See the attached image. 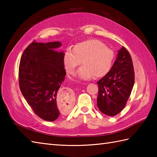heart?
Instances as JSON below:
<instances>
[{
  "label": "heart",
  "mask_w": 157,
  "mask_h": 157,
  "mask_svg": "<svg viewBox=\"0 0 157 157\" xmlns=\"http://www.w3.org/2000/svg\"><path fill=\"white\" fill-rule=\"evenodd\" d=\"M115 53L104 43L96 39H88L77 43L67 48L63 55V65L66 71L73 73L83 63L76 75L79 78L88 79L95 75L100 78L107 75L114 62Z\"/></svg>",
  "instance_id": "1"
}]
</instances>
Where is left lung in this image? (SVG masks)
I'll return each instance as SVG.
<instances>
[{
	"label": "left lung",
	"mask_w": 157,
	"mask_h": 157,
	"mask_svg": "<svg viewBox=\"0 0 157 157\" xmlns=\"http://www.w3.org/2000/svg\"><path fill=\"white\" fill-rule=\"evenodd\" d=\"M134 65L129 52L124 46L107 75L97 82V106L103 114L117 115L124 109L134 84Z\"/></svg>",
	"instance_id": "1"
}]
</instances>
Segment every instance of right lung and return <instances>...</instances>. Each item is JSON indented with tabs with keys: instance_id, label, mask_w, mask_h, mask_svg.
Returning a JSON list of instances; mask_svg holds the SVG:
<instances>
[{
	"instance_id": "right-lung-1",
	"label": "right lung",
	"mask_w": 157,
	"mask_h": 157,
	"mask_svg": "<svg viewBox=\"0 0 157 157\" xmlns=\"http://www.w3.org/2000/svg\"><path fill=\"white\" fill-rule=\"evenodd\" d=\"M61 46L60 42L33 41L20 60L19 88L34 112L45 121H55L60 114L56 96L66 71L63 65L64 52L54 49Z\"/></svg>"
}]
</instances>
